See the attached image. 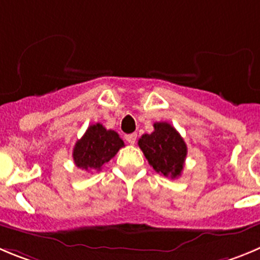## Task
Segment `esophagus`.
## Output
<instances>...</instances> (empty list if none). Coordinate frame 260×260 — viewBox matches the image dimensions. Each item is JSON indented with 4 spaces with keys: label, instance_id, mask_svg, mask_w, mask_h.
<instances>
[{
    "label": "esophagus",
    "instance_id": "1",
    "mask_svg": "<svg viewBox=\"0 0 260 260\" xmlns=\"http://www.w3.org/2000/svg\"><path fill=\"white\" fill-rule=\"evenodd\" d=\"M125 140H127L128 144L133 145L137 140V133H129V135H125Z\"/></svg>",
    "mask_w": 260,
    "mask_h": 260
}]
</instances>
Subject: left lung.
Wrapping results in <instances>:
<instances>
[{
  "instance_id": "8db88e82",
  "label": "left lung",
  "mask_w": 260,
  "mask_h": 260,
  "mask_svg": "<svg viewBox=\"0 0 260 260\" xmlns=\"http://www.w3.org/2000/svg\"><path fill=\"white\" fill-rule=\"evenodd\" d=\"M138 146L155 172L171 178L181 176L187 146L178 132L167 122L154 123V132L142 135Z\"/></svg>"
}]
</instances>
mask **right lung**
<instances>
[{
	"label": "right lung",
	"mask_w": 260,
	"mask_h": 260,
	"mask_svg": "<svg viewBox=\"0 0 260 260\" xmlns=\"http://www.w3.org/2000/svg\"><path fill=\"white\" fill-rule=\"evenodd\" d=\"M124 142L115 131L106 129L103 124L89 125L73 150L75 166L84 171H100L101 167L113 159Z\"/></svg>",
	"instance_id": "1"
}]
</instances>
